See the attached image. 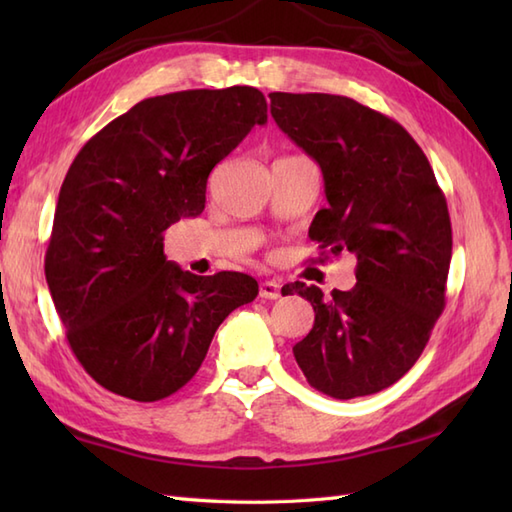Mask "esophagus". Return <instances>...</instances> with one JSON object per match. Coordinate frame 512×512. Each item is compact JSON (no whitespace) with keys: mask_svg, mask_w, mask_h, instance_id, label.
I'll use <instances>...</instances> for the list:
<instances>
[{"mask_svg":"<svg viewBox=\"0 0 512 512\" xmlns=\"http://www.w3.org/2000/svg\"><path fill=\"white\" fill-rule=\"evenodd\" d=\"M259 297L270 299V301L279 299L281 297V284H279V281H275V279L262 281V284H259Z\"/></svg>","mask_w":512,"mask_h":512,"instance_id":"34e87169","label":"esophagus"}]
</instances>
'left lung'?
<instances>
[{
    "instance_id": "obj_1",
    "label": "left lung",
    "mask_w": 512,
    "mask_h": 512,
    "mask_svg": "<svg viewBox=\"0 0 512 512\" xmlns=\"http://www.w3.org/2000/svg\"><path fill=\"white\" fill-rule=\"evenodd\" d=\"M270 114L317 160L328 206L310 239L356 255V286L288 284L314 308L297 363L308 383L339 400L394 385L418 361L444 310L451 220L424 151L400 123L347 96L273 92Z\"/></svg>"
}]
</instances>
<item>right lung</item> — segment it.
<instances>
[{
	"label": "right lung",
	"instance_id": "obj_1",
	"mask_svg": "<svg viewBox=\"0 0 512 512\" xmlns=\"http://www.w3.org/2000/svg\"><path fill=\"white\" fill-rule=\"evenodd\" d=\"M266 112L248 85L171 92L136 103L76 154L46 279L74 356L105 389L138 402L176 394L220 323L257 297L250 275L200 277L167 262L162 233L204 211L209 173Z\"/></svg>",
	"mask_w": 512,
	"mask_h": 512
}]
</instances>
